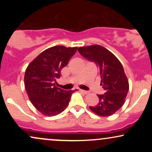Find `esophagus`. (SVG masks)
<instances>
[{
  "instance_id": "obj_1",
  "label": "esophagus",
  "mask_w": 152,
  "mask_h": 152,
  "mask_svg": "<svg viewBox=\"0 0 152 152\" xmlns=\"http://www.w3.org/2000/svg\"><path fill=\"white\" fill-rule=\"evenodd\" d=\"M79 91L81 92V93L83 94H88V91H84V90H81V89H79Z\"/></svg>"
}]
</instances>
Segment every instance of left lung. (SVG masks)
<instances>
[{
  "label": "left lung",
  "instance_id": "8db88e82",
  "mask_svg": "<svg viewBox=\"0 0 152 152\" xmlns=\"http://www.w3.org/2000/svg\"><path fill=\"white\" fill-rule=\"evenodd\" d=\"M78 51L99 69L101 86L105 90L98 95V104L89 106L90 109L101 116H109L124 105L129 91V81L121 62L105 48L99 45L80 47Z\"/></svg>",
  "mask_w": 152,
  "mask_h": 152
}]
</instances>
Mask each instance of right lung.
Returning a JSON list of instances; mask_svg holds the SVG:
<instances>
[{
  "label": "right lung",
  "instance_id": "right-lung-1",
  "mask_svg": "<svg viewBox=\"0 0 152 152\" xmlns=\"http://www.w3.org/2000/svg\"><path fill=\"white\" fill-rule=\"evenodd\" d=\"M77 50V47L56 46L38 56L26 69L24 82L31 102L45 116L61 113L70 102L73 91L56 86L61 77V70L67 65Z\"/></svg>",
  "mask_w": 152,
  "mask_h": 152
}]
</instances>
